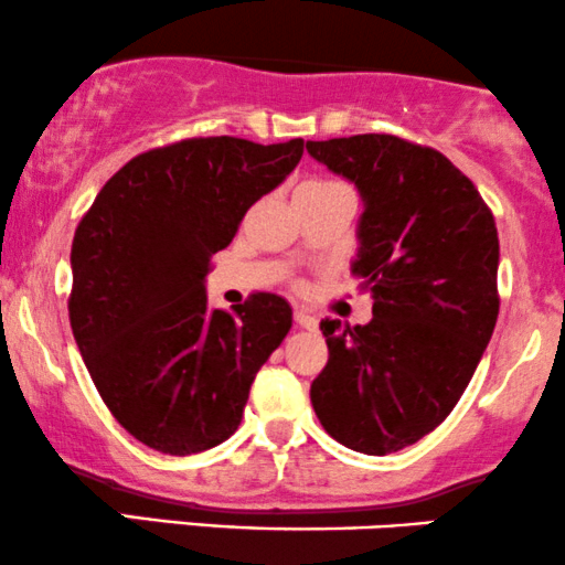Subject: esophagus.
I'll list each match as a JSON object with an SVG mask.
<instances>
[{
    "mask_svg": "<svg viewBox=\"0 0 565 565\" xmlns=\"http://www.w3.org/2000/svg\"><path fill=\"white\" fill-rule=\"evenodd\" d=\"M295 321L302 326V329H318V318L310 316L308 310H295Z\"/></svg>",
    "mask_w": 565,
    "mask_h": 565,
    "instance_id": "1",
    "label": "esophagus"
}]
</instances>
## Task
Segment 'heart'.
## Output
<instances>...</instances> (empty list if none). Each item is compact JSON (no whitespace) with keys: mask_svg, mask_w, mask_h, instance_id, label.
Returning <instances> with one entry per match:
<instances>
[{"mask_svg":"<svg viewBox=\"0 0 565 565\" xmlns=\"http://www.w3.org/2000/svg\"><path fill=\"white\" fill-rule=\"evenodd\" d=\"M302 186H312V189H326V186H344V183H339V181H329V179H316V181H308V183H302Z\"/></svg>","mask_w":565,"mask_h":565,"instance_id":"1","label":"heart"}]
</instances>
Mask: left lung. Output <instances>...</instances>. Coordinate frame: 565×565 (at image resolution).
Listing matches in <instances>:
<instances>
[{"label": "left lung", "mask_w": 565, "mask_h": 565, "mask_svg": "<svg viewBox=\"0 0 565 565\" xmlns=\"http://www.w3.org/2000/svg\"><path fill=\"white\" fill-rule=\"evenodd\" d=\"M365 200L352 265L369 326L323 321L329 363L310 384L318 420L365 455L397 452L458 405L500 312L492 210L437 149L392 134L308 141Z\"/></svg>", "instance_id": "left-lung-1"}]
</instances>
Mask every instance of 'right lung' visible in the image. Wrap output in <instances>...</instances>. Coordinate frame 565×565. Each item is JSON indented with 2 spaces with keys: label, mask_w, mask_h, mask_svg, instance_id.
I'll return each mask as SVG.
<instances>
[{
  "label": "right lung",
  "mask_w": 565,
  "mask_h": 565,
  "mask_svg": "<svg viewBox=\"0 0 565 565\" xmlns=\"http://www.w3.org/2000/svg\"><path fill=\"white\" fill-rule=\"evenodd\" d=\"M305 141L194 136L128 160L73 236L67 316L99 397L124 429L192 455L239 429L257 371L291 329L281 297L210 310L205 276L244 213L302 158Z\"/></svg>",
  "instance_id": "add662e5"
}]
</instances>
